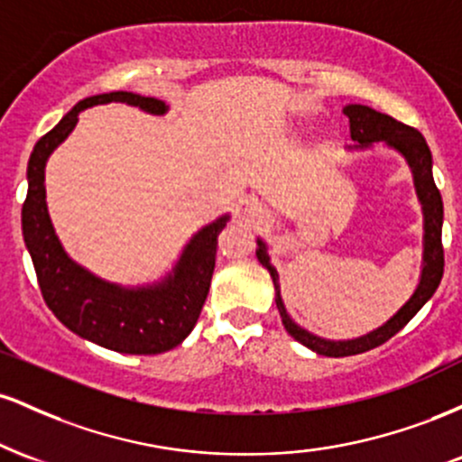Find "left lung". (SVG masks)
<instances>
[{"mask_svg": "<svg viewBox=\"0 0 462 462\" xmlns=\"http://www.w3.org/2000/svg\"><path fill=\"white\" fill-rule=\"evenodd\" d=\"M343 115L349 119V134L352 141H356V145H352L349 150H367L374 143H384V145L393 147L395 152H400L406 158L408 167L412 171V180H415V190L417 198L421 201L423 210V267H421V278L415 293L411 295V300L402 306L400 310L391 317L389 321L383 323L378 330L365 334V337L349 338V341H330V338H321L317 334H312L304 328L298 326L286 312L282 304V295H280L278 286V272L269 261L267 245L258 238V249L256 256L269 275H272L273 286H275V306H278L280 317L286 332L300 341L301 346H306L312 352L321 354V356H354V354L369 352V349L383 346L389 341L391 337H395L402 328L406 326L412 317L421 310V306L432 298L434 291L439 289L443 278V243H441V227H443V199L439 193L437 184L432 178V153L428 147L426 139L421 136V132H417L411 125L400 124L393 116L378 113V110L369 108L363 104H349L343 108Z\"/></svg>", "mask_w": 462, "mask_h": 462, "instance_id": "left-lung-1", "label": "left lung"}]
</instances>
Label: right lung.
<instances>
[{
  "instance_id": "right-lung-1",
  "label": "right lung",
  "mask_w": 462,
  "mask_h": 462,
  "mask_svg": "<svg viewBox=\"0 0 462 462\" xmlns=\"http://www.w3.org/2000/svg\"><path fill=\"white\" fill-rule=\"evenodd\" d=\"M139 106L164 115L162 99L115 91L73 106L54 130L41 136L28 162V198L21 208L23 241L34 263L45 304L71 332L121 354H162L189 337L199 319L215 272L217 236L230 215L204 226L187 243L171 273L156 284L119 286L79 267L58 241L45 201V164L50 153L76 128L78 115L97 104Z\"/></svg>"
}]
</instances>
